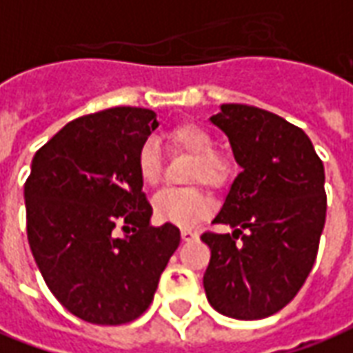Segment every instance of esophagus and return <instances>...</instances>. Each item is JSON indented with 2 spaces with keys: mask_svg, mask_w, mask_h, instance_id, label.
Here are the masks:
<instances>
[{
  "mask_svg": "<svg viewBox=\"0 0 353 353\" xmlns=\"http://www.w3.org/2000/svg\"><path fill=\"white\" fill-rule=\"evenodd\" d=\"M181 239H183L185 243H191V241L199 239V233L193 231V229H181Z\"/></svg>",
  "mask_w": 353,
  "mask_h": 353,
  "instance_id": "1",
  "label": "esophagus"
}]
</instances>
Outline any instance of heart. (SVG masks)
<instances>
[{"mask_svg":"<svg viewBox=\"0 0 353 353\" xmlns=\"http://www.w3.org/2000/svg\"><path fill=\"white\" fill-rule=\"evenodd\" d=\"M170 147L193 159L189 181H202L212 189H221L233 176V162L216 151V139L208 130L196 124H181L168 134ZM137 172L145 185H157L162 177V159L157 143H143L137 152ZM212 210L208 194L199 187L191 189H164L154 194L152 212L162 223L189 228L206 218Z\"/></svg>","mask_w":353,"mask_h":353,"instance_id":"1","label":"heart"}]
</instances>
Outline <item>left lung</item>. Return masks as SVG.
I'll list each match as a JSON object with an SVG mask.
<instances>
[{"instance_id":"left-lung-1","label":"left lung","mask_w":353,"mask_h":353,"mask_svg":"<svg viewBox=\"0 0 353 353\" xmlns=\"http://www.w3.org/2000/svg\"><path fill=\"white\" fill-rule=\"evenodd\" d=\"M228 135L243 172L204 233L210 263L204 290L219 314L252 321L277 314L314 268L325 228V168L310 137L285 118L248 105H221L210 118Z\"/></svg>"}]
</instances>
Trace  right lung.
<instances>
[{
	"instance_id": "add662e5",
	"label": "right lung",
	"mask_w": 353,
	"mask_h": 353,
	"mask_svg": "<svg viewBox=\"0 0 353 353\" xmlns=\"http://www.w3.org/2000/svg\"><path fill=\"white\" fill-rule=\"evenodd\" d=\"M157 128L149 108H107L68 122L32 159L28 245L53 296L83 321L137 319L179 246L176 225H151L137 172V152Z\"/></svg>"
}]
</instances>
